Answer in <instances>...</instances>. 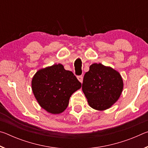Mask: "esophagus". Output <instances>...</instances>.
I'll return each instance as SVG.
<instances>
[{
    "label": "esophagus",
    "mask_w": 148,
    "mask_h": 148,
    "mask_svg": "<svg viewBox=\"0 0 148 148\" xmlns=\"http://www.w3.org/2000/svg\"><path fill=\"white\" fill-rule=\"evenodd\" d=\"M77 79L79 80V82L82 83V82H83V77H82V76H79L77 77Z\"/></svg>",
    "instance_id": "34e87169"
}]
</instances>
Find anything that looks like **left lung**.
Returning <instances> with one entry per match:
<instances>
[{
  "label": "left lung",
  "mask_w": 148,
  "mask_h": 148,
  "mask_svg": "<svg viewBox=\"0 0 148 148\" xmlns=\"http://www.w3.org/2000/svg\"><path fill=\"white\" fill-rule=\"evenodd\" d=\"M123 89V82L118 72L101 63H94L84 75L82 91L90 106L102 111L117 101Z\"/></svg>",
  "instance_id": "8db88e82"
}]
</instances>
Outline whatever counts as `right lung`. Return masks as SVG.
<instances>
[{
  "label": "right lung",
  "mask_w": 148,
  "mask_h": 148,
  "mask_svg": "<svg viewBox=\"0 0 148 148\" xmlns=\"http://www.w3.org/2000/svg\"><path fill=\"white\" fill-rule=\"evenodd\" d=\"M31 86L40 106L48 113L59 114L66 110L70 97L81 88L82 84L63 65L55 64L37 71Z\"/></svg>",
  "instance_id": "obj_1"
}]
</instances>
